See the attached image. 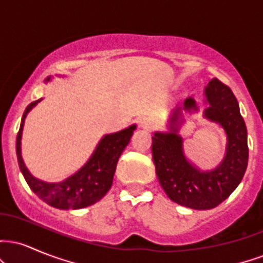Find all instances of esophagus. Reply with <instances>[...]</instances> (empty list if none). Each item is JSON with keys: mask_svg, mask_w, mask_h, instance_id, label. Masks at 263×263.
Instances as JSON below:
<instances>
[{"mask_svg": "<svg viewBox=\"0 0 263 263\" xmlns=\"http://www.w3.org/2000/svg\"><path fill=\"white\" fill-rule=\"evenodd\" d=\"M153 127V121L149 117H142L138 120V128L142 129H151Z\"/></svg>", "mask_w": 263, "mask_h": 263, "instance_id": "1", "label": "esophagus"}]
</instances>
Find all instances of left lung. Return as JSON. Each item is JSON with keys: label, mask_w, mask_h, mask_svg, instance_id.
Masks as SVG:
<instances>
[{"label": "left lung", "mask_w": 263, "mask_h": 263, "mask_svg": "<svg viewBox=\"0 0 263 263\" xmlns=\"http://www.w3.org/2000/svg\"><path fill=\"white\" fill-rule=\"evenodd\" d=\"M203 117L224 129L225 155L218 167L203 171L189 161L184 152L179 129L185 122L183 114H198L193 98L177 105L168 119V131H156L152 156L159 184L174 203L195 210H209L229 198L242 180L249 162L247 128L238 102L221 81L213 79L204 89Z\"/></svg>", "instance_id": "8db88e82"}]
</instances>
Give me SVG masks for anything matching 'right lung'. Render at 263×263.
Wrapping results in <instances>:
<instances>
[{"mask_svg": "<svg viewBox=\"0 0 263 263\" xmlns=\"http://www.w3.org/2000/svg\"><path fill=\"white\" fill-rule=\"evenodd\" d=\"M50 79H52L50 77L47 78L45 83H49ZM42 100L43 98L33 101L27 106L17 135V159L27 184L44 203L57 209L75 210L95 204L106 194L112 185L117 162L123 149L129 143V140L136 129V125L128 126L127 128L115 132V134L102 136L98 146L93 149L92 155L79 171L62 182L48 183L35 178L28 171L23 162L22 148H21L23 126H25L27 115Z\"/></svg>", "mask_w": 263, "mask_h": 263, "instance_id": "1", "label": "right lung"}]
</instances>
